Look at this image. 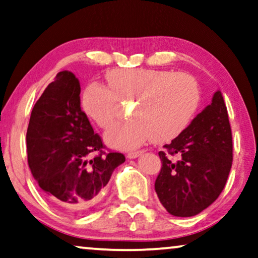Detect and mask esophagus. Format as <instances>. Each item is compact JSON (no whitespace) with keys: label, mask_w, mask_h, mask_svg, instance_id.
Here are the masks:
<instances>
[{"label":"esophagus","mask_w":258,"mask_h":258,"mask_svg":"<svg viewBox=\"0 0 258 258\" xmlns=\"http://www.w3.org/2000/svg\"><path fill=\"white\" fill-rule=\"evenodd\" d=\"M142 153H144L142 151L130 152V153H127V155H126V157H127V159H137V157H139Z\"/></svg>","instance_id":"esophagus-1"}]
</instances>
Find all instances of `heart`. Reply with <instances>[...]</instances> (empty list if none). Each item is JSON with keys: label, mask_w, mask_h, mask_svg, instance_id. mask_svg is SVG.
Wrapping results in <instances>:
<instances>
[{"label": "heart", "mask_w": 258, "mask_h": 258, "mask_svg": "<svg viewBox=\"0 0 258 258\" xmlns=\"http://www.w3.org/2000/svg\"><path fill=\"white\" fill-rule=\"evenodd\" d=\"M107 88L91 83L83 91V112L101 128L116 118L118 101H134L131 120L117 122L105 133L106 144L133 149L153 139L164 144L183 133L201 103L198 82L185 73L163 69H113L106 74Z\"/></svg>", "instance_id": "b5f03b06"}]
</instances>
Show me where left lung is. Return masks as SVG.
I'll return each mask as SVG.
<instances>
[{"instance_id":"8db88e82","label":"left lung","mask_w":258,"mask_h":258,"mask_svg":"<svg viewBox=\"0 0 258 258\" xmlns=\"http://www.w3.org/2000/svg\"><path fill=\"white\" fill-rule=\"evenodd\" d=\"M163 147L155 180L157 197L175 217H194L219 197L232 168V130L221 91H215L212 103ZM170 155L180 160L174 163Z\"/></svg>"}]
</instances>
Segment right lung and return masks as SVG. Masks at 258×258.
<instances>
[{
	"mask_svg": "<svg viewBox=\"0 0 258 258\" xmlns=\"http://www.w3.org/2000/svg\"><path fill=\"white\" fill-rule=\"evenodd\" d=\"M80 94L72 72L57 73L34 104L26 132L34 179L56 205L73 214L94 206L114 169L125 162L121 153L103 152L101 137L81 110ZM95 151L99 155L88 159Z\"/></svg>",
	"mask_w": 258,
	"mask_h": 258,
	"instance_id": "obj_1",
	"label": "right lung"
}]
</instances>
